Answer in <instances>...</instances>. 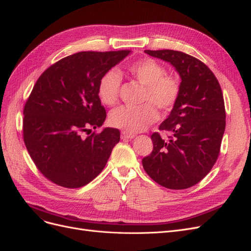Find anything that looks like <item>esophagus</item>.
<instances>
[{"label":"esophagus","instance_id":"obj_1","mask_svg":"<svg viewBox=\"0 0 251 251\" xmlns=\"http://www.w3.org/2000/svg\"><path fill=\"white\" fill-rule=\"evenodd\" d=\"M121 136H122L123 140H131V138H133L135 135L132 134V133H128L126 131H122V133H121Z\"/></svg>","mask_w":251,"mask_h":251}]
</instances>
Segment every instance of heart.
Returning a JSON list of instances; mask_svg holds the SVG:
<instances>
[{"mask_svg": "<svg viewBox=\"0 0 251 251\" xmlns=\"http://www.w3.org/2000/svg\"><path fill=\"white\" fill-rule=\"evenodd\" d=\"M127 73L145 87L143 103L140 107L120 106L111 111L109 123L128 133L143 131L157 119L156 109L168 113L180 95V82L177 77L168 75L165 68L157 61L145 58L128 65ZM121 86L120 73L114 69L106 71L99 79L97 93L105 105H114Z\"/></svg>", "mask_w": 251, "mask_h": 251, "instance_id": "b5f03b06", "label": "heart"}]
</instances>
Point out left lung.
Listing matches in <instances>:
<instances>
[{"label":"left lung","instance_id":"8db88e82","mask_svg":"<svg viewBox=\"0 0 251 251\" xmlns=\"http://www.w3.org/2000/svg\"><path fill=\"white\" fill-rule=\"evenodd\" d=\"M170 63L181 78L179 98L159 130L153 133L152 153L143 158L146 173L161 186L186 189L199 183L215 164L226 129L225 101L219 82L205 64L182 51L145 50Z\"/></svg>","mask_w":251,"mask_h":251}]
</instances>
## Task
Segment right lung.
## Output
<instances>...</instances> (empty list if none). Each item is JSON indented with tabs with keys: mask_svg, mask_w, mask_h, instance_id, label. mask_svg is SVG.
Returning <instances> with one entry per match:
<instances>
[{
	"mask_svg": "<svg viewBox=\"0 0 251 251\" xmlns=\"http://www.w3.org/2000/svg\"><path fill=\"white\" fill-rule=\"evenodd\" d=\"M131 50L81 51L54 63L36 81L24 108V141L44 177L66 188L85 186L104 169L120 131L106 127L100 77Z\"/></svg>",
	"mask_w": 251,
	"mask_h": 251,
	"instance_id": "1",
	"label": "right lung"
}]
</instances>
